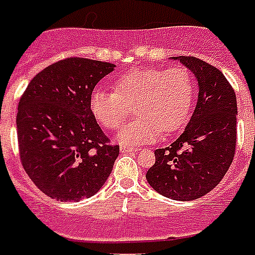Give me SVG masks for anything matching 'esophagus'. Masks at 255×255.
Here are the masks:
<instances>
[{
	"label": "esophagus",
	"mask_w": 255,
	"mask_h": 255,
	"mask_svg": "<svg viewBox=\"0 0 255 255\" xmlns=\"http://www.w3.org/2000/svg\"><path fill=\"white\" fill-rule=\"evenodd\" d=\"M120 151L122 152H136L137 148H132V147H127V145H123V147H120Z\"/></svg>",
	"instance_id": "1"
}]
</instances>
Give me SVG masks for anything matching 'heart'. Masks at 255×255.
I'll return each mask as SVG.
<instances>
[{
    "label": "heart",
    "instance_id": "b5f03b06",
    "mask_svg": "<svg viewBox=\"0 0 255 255\" xmlns=\"http://www.w3.org/2000/svg\"><path fill=\"white\" fill-rule=\"evenodd\" d=\"M195 97V83L187 68H137L120 76L114 91L96 88L89 111L97 123L115 131L123 126L132 107L135 119L119 132L118 140L139 145L172 133L187 123Z\"/></svg>",
    "mask_w": 255,
    "mask_h": 255
}]
</instances>
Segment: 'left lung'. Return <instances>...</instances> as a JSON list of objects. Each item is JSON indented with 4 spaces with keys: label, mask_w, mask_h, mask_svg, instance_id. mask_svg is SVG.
<instances>
[{
    "label": "left lung",
    "mask_w": 255,
    "mask_h": 255,
    "mask_svg": "<svg viewBox=\"0 0 255 255\" xmlns=\"http://www.w3.org/2000/svg\"><path fill=\"white\" fill-rule=\"evenodd\" d=\"M178 60L197 77V107L183 133L171 145L155 151V164L145 178L163 197L194 201L211 191L233 162L237 97L219 69L192 56Z\"/></svg>",
    "instance_id": "obj_1"
}]
</instances>
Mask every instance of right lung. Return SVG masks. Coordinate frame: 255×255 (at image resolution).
<instances>
[{
	"mask_svg": "<svg viewBox=\"0 0 255 255\" xmlns=\"http://www.w3.org/2000/svg\"><path fill=\"white\" fill-rule=\"evenodd\" d=\"M115 64L69 57L37 73L17 112L19 158L45 195L79 202L95 195L108 179L119 145L99 127L89 97Z\"/></svg>",
	"mask_w": 255,
	"mask_h": 255,
	"instance_id": "right-lung-1",
	"label": "right lung"
}]
</instances>
